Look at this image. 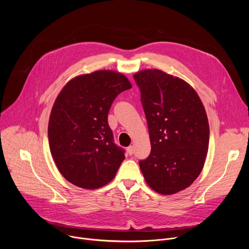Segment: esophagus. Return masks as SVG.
I'll use <instances>...</instances> for the list:
<instances>
[{
	"label": "esophagus",
	"instance_id": "1",
	"mask_svg": "<svg viewBox=\"0 0 249 249\" xmlns=\"http://www.w3.org/2000/svg\"><path fill=\"white\" fill-rule=\"evenodd\" d=\"M127 152H128V154H129L130 156H132L133 153H134V148H133V146H129V147L127 148Z\"/></svg>",
	"mask_w": 249,
	"mask_h": 249
}]
</instances>
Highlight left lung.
Masks as SVG:
<instances>
[{
    "label": "left lung",
    "mask_w": 249,
    "mask_h": 249,
    "mask_svg": "<svg viewBox=\"0 0 249 249\" xmlns=\"http://www.w3.org/2000/svg\"><path fill=\"white\" fill-rule=\"evenodd\" d=\"M151 139L150 156L139 161L148 185L171 195L201 173L209 147V122L201 99L183 80L160 70L134 75Z\"/></svg>",
    "instance_id": "obj_1"
}]
</instances>
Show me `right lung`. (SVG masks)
Segmentation results:
<instances>
[{"label":"right lung","mask_w":249,"mask_h":249,"mask_svg":"<svg viewBox=\"0 0 249 249\" xmlns=\"http://www.w3.org/2000/svg\"><path fill=\"white\" fill-rule=\"evenodd\" d=\"M132 88L113 71H96L71 80L57 96L48 124L52 157L65 178L96 189L110 182L125 159L114 143L107 116L116 96Z\"/></svg>","instance_id":"obj_1"}]
</instances>
